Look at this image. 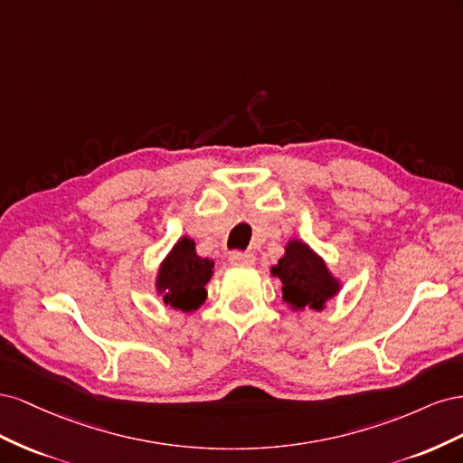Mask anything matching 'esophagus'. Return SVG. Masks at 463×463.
Segmentation results:
<instances>
[{
    "label": "esophagus",
    "mask_w": 463,
    "mask_h": 463,
    "mask_svg": "<svg viewBox=\"0 0 463 463\" xmlns=\"http://www.w3.org/2000/svg\"><path fill=\"white\" fill-rule=\"evenodd\" d=\"M255 255L253 253H243V250H233L230 255V262L233 266H253L255 264Z\"/></svg>",
    "instance_id": "34e87169"
}]
</instances>
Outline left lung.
Listing matches in <instances>:
<instances>
[{
  "instance_id": "obj_1",
  "label": "left lung",
  "mask_w": 463,
  "mask_h": 463,
  "mask_svg": "<svg viewBox=\"0 0 463 463\" xmlns=\"http://www.w3.org/2000/svg\"><path fill=\"white\" fill-rule=\"evenodd\" d=\"M270 272L282 282V299L291 311H322L326 301L340 291V279H335L326 262L299 240L286 245L284 257Z\"/></svg>"
}]
</instances>
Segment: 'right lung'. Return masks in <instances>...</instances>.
<instances>
[{
    "label": "right lung",
    "mask_w": 463,
    "mask_h": 463,
    "mask_svg": "<svg viewBox=\"0 0 463 463\" xmlns=\"http://www.w3.org/2000/svg\"><path fill=\"white\" fill-rule=\"evenodd\" d=\"M214 260L203 259L194 250V241L181 237L174 245L156 276V291L164 303L175 311H197L206 299L208 279L213 278Z\"/></svg>",
    "instance_id": "right-lung-1"
}]
</instances>
